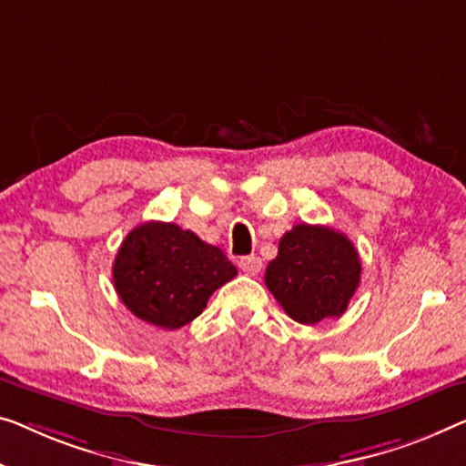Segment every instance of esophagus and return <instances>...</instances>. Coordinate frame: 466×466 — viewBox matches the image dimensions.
<instances>
[{"label": "esophagus", "instance_id": "obj_1", "mask_svg": "<svg viewBox=\"0 0 466 466\" xmlns=\"http://www.w3.org/2000/svg\"><path fill=\"white\" fill-rule=\"evenodd\" d=\"M238 268L245 272L247 276H257L261 272V259L255 255H247V257H240L238 259Z\"/></svg>", "mask_w": 466, "mask_h": 466}]
</instances>
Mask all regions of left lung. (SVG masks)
Masks as SVG:
<instances>
[{
    "mask_svg": "<svg viewBox=\"0 0 466 466\" xmlns=\"http://www.w3.org/2000/svg\"><path fill=\"white\" fill-rule=\"evenodd\" d=\"M362 263L353 242L326 226L297 224L268 263L266 287L299 324L341 316L356 293Z\"/></svg>",
    "mask_w": 466,
    "mask_h": 466,
    "instance_id": "8db88e82",
    "label": "left lung"
}]
</instances>
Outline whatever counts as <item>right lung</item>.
I'll return each mask as SVG.
<instances>
[{"label": "right lung", "instance_id": "right-lung-1", "mask_svg": "<svg viewBox=\"0 0 466 466\" xmlns=\"http://www.w3.org/2000/svg\"><path fill=\"white\" fill-rule=\"evenodd\" d=\"M234 276L236 268L221 248L165 221L134 228L113 263L115 290L125 308L167 330L203 314L209 297Z\"/></svg>", "mask_w": 466, "mask_h": 466}]
</instances>
